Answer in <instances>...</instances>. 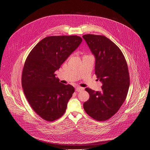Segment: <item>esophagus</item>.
Returning a JSON list of instances; mask_svg holds the SVG:
<instances>
[{
  "label": "esophagus",
  "instance_id": "esophagus-1",
  "mask_svg": "<svg viewBox=\"0 0 150 150\" xmlns=\"http://www.w3.org/2000/svg\"><path fill=\"white\" fill-rule=\"evenodd\" d=\"M75 90H76V91L79 92V91H82V90H83V88H81V87H77L75 88Z\"/></svg>",
  "mask_w": 150,
  "mask_h": 150
}]
</instances>
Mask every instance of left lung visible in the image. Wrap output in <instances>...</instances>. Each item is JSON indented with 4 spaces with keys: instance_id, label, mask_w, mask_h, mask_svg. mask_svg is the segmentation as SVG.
Wrapping results in <instances>:
<instances>
[{
    "instance_id": "obj_1",
    "label": "left lung",
    "mask_w": 150,
    "mask_h": 150,
    "mask_svg": "<svg viewBox=\"0 0 150 150\" xmlns=\"http://www.w3.org/2000/svg\"><path fill=\"white\" fill-rule=\"evenodd\" d=\"M82 37L95 57V74L103 84L101 91L85 88L90 98L83 109L95 120H107L117 112L127 96L130 84L127 63L120 49L105 36Z\"/></svg>"
}]
</instances>
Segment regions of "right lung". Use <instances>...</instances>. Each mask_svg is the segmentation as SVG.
<instances>
[{
  "instance_id": "obj_1",
  "label": "right lung",
  "mask_w": 150,
  "mask_h": 150,
  "mask_svg": "<svg viewBox=\"0 0 150 150\" xmlns=\"http://www.w3.org/2000/svg\"><path fill=\"white\" fill-rule=\"evenodd\" d=\"M82 41L76 35L46 37L32 49L25 60L22 75L24 93L33 109L46 120H55L66 111L75 88L60 82L54 72Z\"/></svg>"
}]
</instances>
